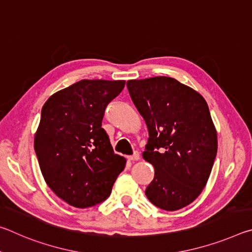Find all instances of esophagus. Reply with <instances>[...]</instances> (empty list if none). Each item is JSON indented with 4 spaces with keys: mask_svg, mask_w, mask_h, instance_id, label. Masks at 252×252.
Returning <instances> with one entry per match:
<instances>
[{
    "mask_svg": "<svg viewBox=\"0 0 252 252\" xmlns=\"http://www.w3.org/2000/svg\"><path fill=\"white\" fill-rule=\"evenodd\" d=\"M127 159H129L130 161H138V160L140 159V155H139V152H134L133 155H132V156H129V157H127Z\"/></svg>",
    "mask_w": 252,
    "mask_h": 252,
    "instance_id": "esophagus-1",
    "label": "esophagus"
}]
</instances>
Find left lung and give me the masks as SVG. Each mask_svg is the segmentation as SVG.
<instances>
[{
	"label": "left lung",
	"instance_id": "8db88e82",
	"mask_svg": "<svg viewBox=\"0 0 252 252\" xmlns=\"http://www.w3.org/2000/svg\"><path fill=\"white\" fill-rule=\"evenodd\" d=\"M126 87L149 131L142 157L155 178L146 195L158 208L179 210L202 192L218 150L207 102L169 76L130 80Z\"/></svg>",
	"mask_w": 252,
	"mask_h": 252
}]
</instances>
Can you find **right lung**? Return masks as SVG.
<instances>
[{
  "instance_id": "right-lung-1",
  "label": "right lung",
  "mask_w": 252,
  "mask_h": 252,
  "mask_svg": "<svg viewBox=\"0 0 252 252\" xmlns=\"http://www.w3.org/2000/svg\"><path fill=\"white\" fill-rule=\"evenodd\" d=\"M126 81L81 80L51 95L41 112L34 149L50 189L75 208L109 197L126 159L102 127L104 111Z\"/></svg>"
}]
</instances>
